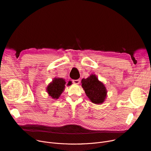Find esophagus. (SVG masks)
<instances>
[{
    "mask_svg": "<svg viewBox=\"0 0 151 151\" xmlns=\"http://www.w3.org/2000/svg\"><path fill=\"white\" fill-rule=\"evenodd\" d=\"M73 83H75V84H80V79H78V80H73Z\"/></svg>",
    "mask_w": 151,
    "mask_h": 151,
    "instance_id": "1",
    "label": "esophagus"
}]
</instances>
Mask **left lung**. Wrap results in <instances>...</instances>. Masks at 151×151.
<instances>
[{"mask_svg":"<svg viewBox=\"0 0 151 151\" xmlns=\"http://www.w3.org/2000/svg\"><path fill=\"white\" fill-rule=\"evenodd\" d=\"M82 88L86 96L94 104H101L104 103L106 97L107 91L106 87L100 81L95 75H91L86 79H82Z\"/></svg>","mask_w":151,"mask_h":151,"instance_id":"8db88e82","label":"left lung"}]
</instances>
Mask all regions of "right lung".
<instances>
[{
  "instance_id": "right-lung-1",
  "label": "right lung",
  "mask_w": 151,
  "mask_h": 151,
  "mask_svg": "<svg viewBox=\"0 0 151 151\" xmlns=\"http://www.w3.org/2000/svg\"><path fill=\"white\" fill-rule=\"evenodd\" d=\"M66 82L64 79L55 78L50 83L46 88V91L49 96L53 99H58L65 89ZM71 84V81H68L67 86Z\"/></svg>"
}]
</instances>
